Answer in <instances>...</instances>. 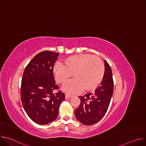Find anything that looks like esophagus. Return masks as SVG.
Instances as JSON below:
<instances>
[{"label":"esophagus","mask_w":146,"mask_h":146,"mask_svg":"<svg viewBox=\"0 0 146 146\" xmlns=\"http://www.w3.org/2000/svg\"><path fill=\"white\" fill-rule=\"evenodd\" d=\"M72 97V95H69V94H65V98L68 99V98H70Z\"/></svg>","instance_id":"34e87169"}]
</instances>
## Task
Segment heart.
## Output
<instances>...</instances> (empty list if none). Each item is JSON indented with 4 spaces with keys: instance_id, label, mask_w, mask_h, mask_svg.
Instances as JSON below:
<instances>
[{
    "instance_id": "1",
    "label": "heart",
    "mask_w": 146,
    "mask_h": 146,
    "mask_svg": "<svg viewBox=\"0 0 146 146\" xmlns=\"http://www.w3.org/2000/svg\"><path fill=\"white\" fill-rule=\"evenodd\" d=\"M105 65L97 56L81 54L69 56L63 64H56L53 74L57 82L64 84L73 76L76 79L63 87V90L70 94H76L84 90L91 91L101 82L105 74Z\"/></svg>"
}]
</instances>
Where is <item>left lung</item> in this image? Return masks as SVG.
Returning <instances> with one entry per match:
<instances>
[{
  "instance_id": "1",
  "label": "left lung",
  "mask_w": 146,
  "mask_h": 146,
  "mask_svg": "<svg viewBox=\"0 0 146 146\" xmlns=\"http://www.w3.org/2000/svg\"><path fill=\"white\" fill-rule=\"evenodd\" d=\"M105 74L100 86L94 93H88L84 96H78L80 105L75 110L77 119L82 123L91 125L99 121L105 115L109 106L113 93L114 81L111 69L106 60Z\"/></svg>"
}]
</instances>
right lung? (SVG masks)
<instances>
[{"mask_svg":"<svg viewBox=\"0 0 146 146\" xmlns=\"http://www.w3.org/2000/svg\"><path fill=\"white\" fill-rule=\"evenodd\" d=\"M59 53L44 51L37 54L26 66L21 81V99L25 111L35 122L48 124L58 117L65 94L59 91L53 74Z\"/></svg>","mask_w":146,"mask_h":146,"instance_id":"obj_1","label":"right lung"}]
</instances>
